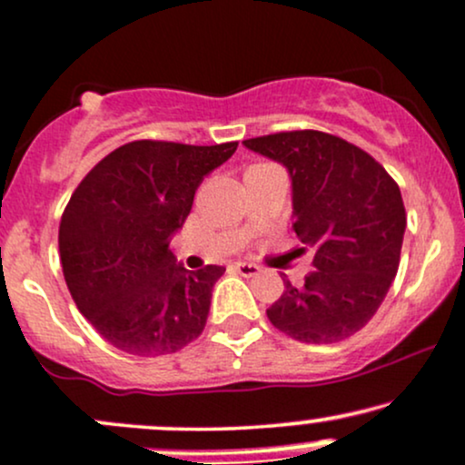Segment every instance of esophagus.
<instances>
[{"instance_id":"1","label":"esophagus","mask_w":465,"mask_h":465,"mask_svg":"<svg viewBox=\"0 0 465 465\" xmlns=\"http://www.w3.org/2000/svg\"><path fill=\"white\" fill-rule=\"evenodd\" d=\"M233 268H236V271L242 277H255L257 272L262 271V268L257 266V264H253V262H236V264H233Z\"/></svg>"}]
</instances>
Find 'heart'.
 <instances>
[{"label": "heart", "instance_id": "heart-1", "mask_svg": "<svg viewBox=\"0 0 465 465\" xmlns=\"http://www.w3.org/2000/svg\"><path fill=\"white\" fill-rule=\"evenodd\" d=\"M253 166H260V164H253ZM249 169H251V166H249Z\"/></svg>", "mask_w": 465, "mask_h": 465}]
</instances>
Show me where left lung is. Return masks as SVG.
<instances>
[{
    "label": "left lung",
    "instance_id": "obj_1",
    "mask_svg": "<svg viewBox=\"0 0 465 465\" xmlns=\"http://www.w3.org/2000/svg\"><path fill=\"white\" fill-rule=\"evenodd\" d=\"M244 147L286 166L292 229L316 249V271L301 288L283 279L268 321L299 342H342L374 316L399 271L407 225L399 183L371 153L327 132L268 134Z\"/></svg>",
    "mask_w": 465,
    "mask_h": 465
}]
</instances>
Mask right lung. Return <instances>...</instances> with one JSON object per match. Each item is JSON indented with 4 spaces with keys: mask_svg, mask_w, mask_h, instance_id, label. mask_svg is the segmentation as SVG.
Wrapping results in <instances>:
<instances>
[{
    "mask_svg": "<svg viewBox=\"0 0 465 465\" xmlns=\"http://www.w3.org/2000/svg\"><path fill=\"white\" fill-rule=\"evenodd\" d=\"M236 147L127 143L71 194L58 232L64 282L77 310L112 346L155 357L203 331L212 288L225 268L186 271L169 242L186 223L199 183Z\"/></svg>",
    "mask_w": 465,
    "mask_h": 465,
    "instance_id": "1",
    "label": "right lung"
}]
</instances>
